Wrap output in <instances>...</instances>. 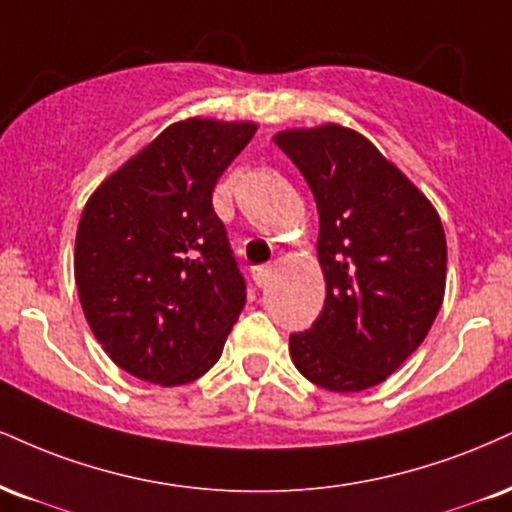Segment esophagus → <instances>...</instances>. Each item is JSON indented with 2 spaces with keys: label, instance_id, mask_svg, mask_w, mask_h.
<instances>
[{
  "label": "esophagus",
  "instance_id": "obj_1",
  "mask_svg": "<svg viewBox=\"0 0 512 512\" xmlns=\"http://www.w3.org/2000/svg\"><path fill=\"white\" fill-rule=\"evenodd\" d=\"M274 274V264H262V267H255L252 269V279H255L257 286H267L269 279H272Z\"/></svg>",
  "mask_w": 512,
  "mask_h": 512
}]
</instances>
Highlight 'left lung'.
Here are the masks:
<instances>
[{
	"mask_svg": "<svg viewBox=\"0 0 512 512\" xmlns=\"http://www.w3.org/2000/svg\"><path fill=\"white\" fill-rule=\"evenodd\" d=\"M274 143L315 195L324 310L288 341L295 369L334 393L389 379L427 338L446 293V233L415 183L341 126L286 128Z\"/></svg>",
	"mask_w": 512,
	"mask_h": 512,
	"instance_id": "8db88e82",
	"label": "left lung"
}]
</instances>
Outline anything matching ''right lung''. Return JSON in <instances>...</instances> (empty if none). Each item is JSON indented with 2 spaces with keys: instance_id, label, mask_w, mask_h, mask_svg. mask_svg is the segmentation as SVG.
<instances>
[{
  "instance_id": "obj_1",
  "label": "right lung",
  "mask_w": 512,
  "mask_h": 512,
  "mask_svg": "<svg viewBox=\"0 0 512 512\" xmlns=\"http://www.w3.org/2000/svg\"><path fill=\"white\" fill-rule=\"evenodd\" d=\"M255 131L207 116L171 123L85 202L73 250L80 307L104 353L147 384L200 379L243 312L212 190Z\"/></svg>"
}]
</instances>
